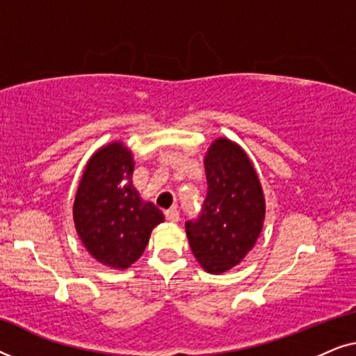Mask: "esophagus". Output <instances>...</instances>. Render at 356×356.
Here are the masks:
<instances>
[{"label": "esophagus", "mask_w": 356, "mask_h": 356, "mask_svg": "<svg viewBox=\"0 0 356 356\" xmlns=\"http://www.w3.org/2000/svg\"><path fill=\"white\" fill-rule=\"evenodd\" d=\"M165 217H167L168 222H178L179 220L178 209L172 207V209H168V211H165Z\"/></svg>", "instance_id": "esophagus-1"}]
</instances>
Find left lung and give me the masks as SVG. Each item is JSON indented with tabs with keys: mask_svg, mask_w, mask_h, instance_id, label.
Returning <instances> with one entry per match:
<instances>
[{
	"mask_svg": "<svg viewBox=\"0 0 356 356\" xmlns=\"http://www.w3.org/2000/svg\"><path fill=\"white\" fill-rule=\"evenodd\" d=\"M207 194L197 218L186 222L193 254L211 274H222L252 250L264 222L261 183L246 154L218 139L206 157Z\"/></svg>",
	"mask_w": 356,
	"mask_h": 356,
	"instance_id": "1",
	"label": "left lung"
}]
</instances>
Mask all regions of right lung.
I'll use <instances>...</instances> for the list:
<instances>
[{"label": "right lung", "mask_w": 356, "mask_h": 356, "mask_svg": "<svg viewBox=\"0 0 356 356\" xmlns=\"http://www.w3.org/2000/svg\"><path fill=\"white\" fill-rule=\"evenodd\" d=\"M134 163L123 144L100 149L87 163L74 201V223L87 251L102 264L126 269L147 246L150 232L163 222L152 202L133 186Z\"/></svg>", "instance_id": "right-lung-1"}]
</instances>
